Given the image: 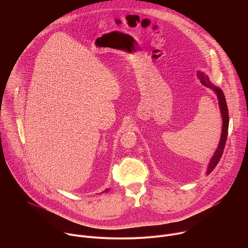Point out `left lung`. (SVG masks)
I'll use <instances>...</instances> for the list:
<instances>
[{
    "mask_svg": "<svg viewBox=\"0 0 248 248\" xmlns=\"http://www.w3.org/2000/svg\"><path fill=\"white\" fill-rule=\"evenodd\" d=\"M198 77L201 81V83L208 87V88H211L213 89L217 94V97H218V101H219V106H220V111H221V115H222V121H223V127H222V133H221V138H220V142H219V145L215 153V155L213 156L210 164H209V167H208V171H207V175H209L217 165V163L219 162L221 156H222V154H223V151H224V148H225V144H226V140H227V136H228V127H229V113H228V107H227V103H226V99H225V95L223 93V91L216 86H214L209 77L199 71L198 72Z\"/></svg>",
    "mask_w": 248,
    "mask_h": 248,
    "instance_id": "1",
    "label": "left lung"
}]
</instances>
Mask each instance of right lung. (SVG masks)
Wrapping results in <instances>:
<instances>
[{
    "mask_svg": "<svg viewBox=\"0 0 248 248\" xmlns=\"http://www.w3.org/2000/svg\"><path fill=\"white\" fill-rule=\"evenodd\" d=\"M107 190H108V189H106V190H105V191H107Z\"/></svg>",
    "mask_w": 248,
    "mask_h": 248,
    "instance_id": "obj_1",
    "label": "right lung"
}]
</instances>
